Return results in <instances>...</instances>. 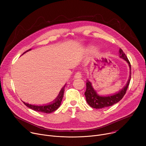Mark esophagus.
<instances>
[{
  "instance_id": "1",
  "label": "esophagus",
  "mask_w": 146,
  "mask_h": 146,
  "mask_svg": "<svg viewBox=\"0 0 146 146\" xmlns=\"http://www.w3.org/2000/svg\"><path fill=\"white\" fill-rule=\"evenodd\" d=\"M82 77V74L80 72H77V73H76L75 75H74V78H80Z\"/></svg>"
}]
</instances>
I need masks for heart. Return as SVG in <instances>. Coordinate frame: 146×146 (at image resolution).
<instances>
[{"mask_svg":"<svg viewBox=\"0 0 146 146\" xmlns=\"http://www.w3.org/2000/svg\"><path fill=\"white\" fill-rule=\"evenodd\" d=\"M96 51V48H94V47H92V46H90V47H88L86 49V52L87 53H88V54H91V53H93L94 52Z\"/></svg>","mask_w":146,"mask_h":146,"instance_id":"heart-1","label":"heart"}]
</instances>
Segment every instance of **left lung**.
Returning a JSON list of instances; mask_svg holds the SVG:
<instances>
[{"mask_svg":"<svg viewBox=\"0 0 146 146\" xmlns=\"http://www.w3.org/2000/svg\"><path fill=\"white\" fill-rule=\"evenodd\" d=\"M119 57L122 58L125 60H126L128 64H129V66L131 69V64L125 53L123 52L121 48L119 50ZM131 72H130V76L129 80L127 83V85L125 86L119 92H116L114 95H109V96H99L96 92V91L94 89L92 86V84L90 81L87 80L86 82V91L84 93L86 100L88 105L92 108L94 109H102L105 108H108L109 106H111L114 104L118 103L120 100L122 99L125 94H126L127 88L129 86L130 80H131Z\"/></svg>","mask_w":146,"mask_h":146,"instance_id":"left-lung-1","label":"left lung"}]
</instances>
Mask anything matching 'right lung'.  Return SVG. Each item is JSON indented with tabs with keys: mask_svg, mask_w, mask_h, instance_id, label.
<instances>
[{
	"mask_svg": "<svg viewBox=\"0 0 146 146\" xmlns=\"http://www.w3.org/2000/svg\"><path fill=\"white\" fill-rule=\"evenodd\" d=\"M31 50V49L27 50V51L24 52L23 54V55L24 54H25V52H27V51H30ZM65 87V86H64V87L62 88V90H60L57 98L52 102V103H50L49 105H43V106H36V105H31V104H28L24 102H23V103H24V105H26L28 108H29L35 111H36L38 112H41V113H51L52 112H54L56 110H57L60 106L62 98H63V97H64Z\"/></svg>",
	"mask_w": 146,
	"mask_h": 146,
	"instance_id": "obj_1",
	"label": "right lung"
}]
</instances>
